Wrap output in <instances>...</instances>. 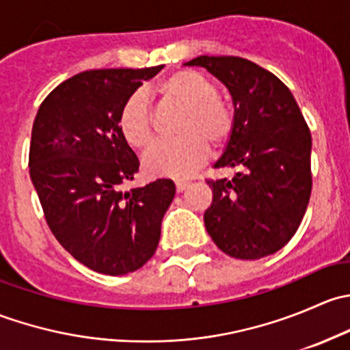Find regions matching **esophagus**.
Wrapping results in <instances>:
<instances>
[{
  "label": "esophagus",
  "mask_w": 350,
  "mask_h": 350,
  "mask_svg": "<svg viewBox=\"0 0 350 350\" xmlns=\"http://www.w3.org/2000/svg\"><path fill=\"white\" fill-rule=\"evenodd\" d=\"M188 186H189L188 181H181V179H179V181H176V189H178V193H183L186 188H188Z\"/></svg>",
  "instance_id": "1"
}]
</instances>
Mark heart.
<instances>
[{
  "mask_svg": "<svg viewBox=\"0 0 350 350\" xmlns=\"http://www.w3.org/2000/svg\"><path fill=\"white\" fill-rule=\"evenodd\" d=\"M159 91L165 100L186 108L179 126L183 137L154 144L144 155V169L150 176L186 178L206 161V142L211 147L227 142L234 129V113L227 101L218 96L217 86L196 70L169 74L159 84ZM118 125L130 146L135 149L149 146L154 135L152 116L142 91H135L123 103Z\"/></svg>",
  "mask_w": 350,
  "mask_h": 350,
  "instance_id": "b5f03b06",
  "label": "heart"
}]
</instances>
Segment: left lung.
<instances>
[{"label":"left lung","instance_id":"1","mask_svg":"<svg viewBox=\"0 0 350 350\" xmlns=\"http://www.w3.org/2000/svg\"><path fill=\"white\" fill-rule=\"evenodd\" d=\"M228 90L234 129L213 167L232 179L208 181L213 191L204 227L218 249L235 259L271 256L291 241L312 193V135L291 91L269 70L242 57L200 55Z\"/></svg>","mask_w":350,"mask_h":350}]
</instances>
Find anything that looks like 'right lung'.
<instances>
[{
	"mask_svg": "<svg viewBox=\"0 0 350 350\" xmlns=\"http://www.w3.org/2000/svg\"><path fill=\"white\" fill-rule=\"evenodd\" d=\"M162 67L84 70L59 84L35 116L28 165L45 220L67 252L96 273L140 269L176 195L171 179L120 189L140 165L120 132V109Z\"/></svg>",
	"mask_w": 350,
	"mask_h": 350,
	"instance_id": "add662e5",
	"label": "right lung"
}]
</instances>
